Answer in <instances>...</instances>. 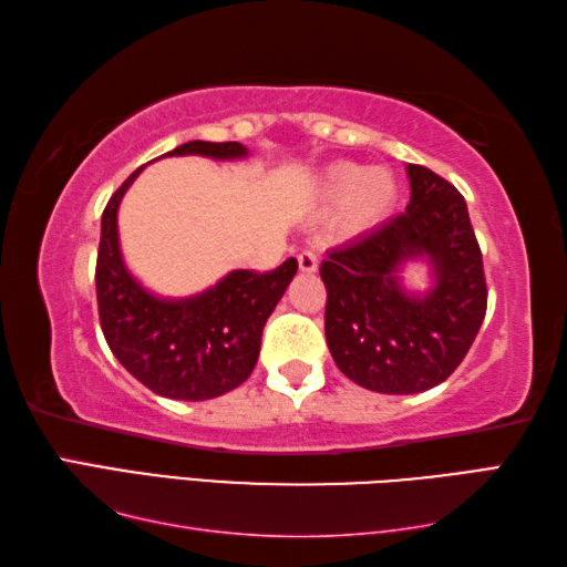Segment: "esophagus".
<instances>
[{
    "instance_id": "esophagus-1",
    "label": "esophagus",
    "mask_w": 567,
    "mask_h": 567,
    "mask_svg": "<svg viewBox=\"0 0 567 567\" xmlns=\"http://www.w3.org/2000/svg\"><path fill=\"white\" fill-rule=\"evenodd\" d=\"M297 262H299V270L307 272V275L317 272V268H319V258H317V252H311V250H302V252H299V256H297Z\"/></svg>"
}]
</instances>
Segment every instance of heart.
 Returning <instances> with one entry per match:
<instances>
[{
    "mask_svg": "<svg viewBox=\"0 0 567 567\" xmlns=\"http://www.w3.org/2000/svg\"><path fill=\"white\" fill-rule=\"evenodd\" d=\"M321 195L329 207H343V231L358 234L370 228L390 209L396 195V183L384 167L336 163L323 175Z\"/></svg>",
    "mask_w": 567,
    "mask_h": 567,
    "instance_id": "b5f03b06",
    "label": "heart"
}]
</instances>
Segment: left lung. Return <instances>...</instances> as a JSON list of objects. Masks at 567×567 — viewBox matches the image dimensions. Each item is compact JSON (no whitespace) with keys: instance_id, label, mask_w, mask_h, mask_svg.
I'll return each mask as SVG.
<instances>
[{"instance_id":"1","label":"left lung","mask_w":567,"mask_h":567,"mask_svg":"<svg viewBox=\"0 0 567 567\" xmlns=\"http://www.w3.org/2000/svg\"><path fill=\"white\" fill-rule=\"evenodd\" d=\"M406 212L329 250L319 268L336 365L382 394L441 384L463 363L487 311L483 252L463 195L424 165H406ZM409 259L432 265L429 293L403 290L399 272Z\"/></svg>"}]
</instances>
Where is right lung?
<instances>
[{
    "mask_svg": "<svg viewBox=\"0 0 567 567\" xmlns=\"http://www.w3.org/2000/svg\"><path fill=\"white\" fill-rule=\"evenodd\" d=\"M165 155L246 158L236 141H189ZM146 165L126 177L102 214L97 307L104 339L131 375L167 400L202 402L236 390L258 363L262 327L297 272L287 258L270 272L234 270L209 290L185 299L151 295L128 272L118 246L116 212Z\"/></svg>",
    "mask_w": 567,
    "mask_h": 567,
    "instance_id": "obj_1",
    "label": "right lung"
}]
</instances>
